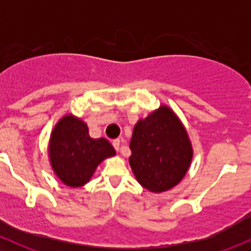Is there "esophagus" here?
Returning <instances> with one entry per match:
<instances>
[{
    "label": "esophagus",
    "instance_id": "obj_1",
    "mask_svg": "<svg viewBox=\"0 0 251 251\" xmlns=\"http://www.w3.org/2000/svg\"><path fill=\"white\" fill-rule=\"evenodd\" d=\"M113 148L117 150V151H120V140L119 139H116V140H113Z\"/></svg>",
    "mask_w": 251,
    "mask_h": 251
}]
</instances>
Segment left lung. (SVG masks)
<instances>
[{
	"instance_id": "left-lung-1",
	"label": "left lung",
	"mask_w": 251,
	"mask_h": 251,
	"mask_svg": "<svg viewBox=\"0 0 251 251\" xmlns=\"http://www.w3.org/2000/svg\"><path fill=\"white\" fill-rule=\"evenodd\" d=\"M129 165L135 179L149 191H168L185 177L194 150L188 132L169 106L162 105L138 120L131 142Z\"/></svg>"
}]
</instances>
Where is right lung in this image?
<instances>
[{"label": "right lung", "mask_w": 251, "mask_h": 251, "mask_svg": "<svg viewBox=\"0 0 251 251\" xmlns=\"http://www.w3.org/2000/svg\"><path fill=\"white\" fill-rule=\"evenodd\" d=\"M48 154L56 177L70 188H80L102 160L116 155V150L105 138L89 137L87 124L80 118L66 114L51 131Z\"/></svg>", "instance_id": "right-lung-1"}]
</instances>
